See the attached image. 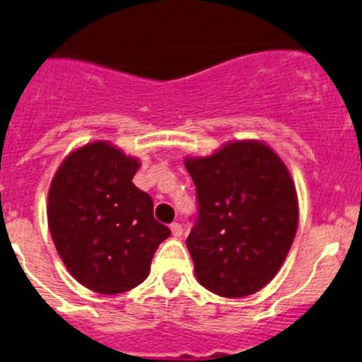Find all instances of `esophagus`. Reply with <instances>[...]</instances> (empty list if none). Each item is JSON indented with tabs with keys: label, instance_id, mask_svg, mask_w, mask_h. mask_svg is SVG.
<instances>
[{
	"label": "esophagus",
	"instance_id": "esophagus-1",
	"mask_svg": "<svg viewBox=\"0 0 362 362\" xmlns=\"http://www.w3.org/2000/svg\"><path fill=\"white\" fill-rule=\"evenodd\" d=\"M170 231H173V235L176 236V238H180V236L182 235V226L180 223H173L170 224Z\"/></svg>",
	"mask_w": 362,
	"mask_h": 362
}]
</instances>
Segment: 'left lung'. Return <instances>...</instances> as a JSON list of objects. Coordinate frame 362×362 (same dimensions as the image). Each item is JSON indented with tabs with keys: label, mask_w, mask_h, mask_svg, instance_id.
<instances>
[{
	"label": "left lung",
	"mask_w": 362,
	"mask_h": 362,
	"mask_svg": "<svg viewBox=\"0 0 362 362\" xmlns=\"http://www.w3.org/2000/svg\"><path fill=\"white\" fill-rule=\"evenodd\" d=\"M185 164L198 205L186 247L200 285L231 298L264 288L297 233V192L286 165L252 139Z\"/></svg>",
	"instance_id": "left-lung-1"
}]
</instances>
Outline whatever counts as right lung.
<instances>
[{
    "label": "right lung",
    "instance_id": "add662e5",
    "mask_svg": "<svg viewBox=\"0 0 362 362\" xmlns=\"http://www.w3.org/2000/svg\"><path fill=\"white\" fill-rule=\"evenodd\" d=\"M139 162L107 141L72 151L48 193V224L58 255L74 278L103 295L146 279L169 228L153 217V200L136 188Z\"/></svg>",
    "mask_w": 362,
    "mask_h": 362
}]
</instances>
